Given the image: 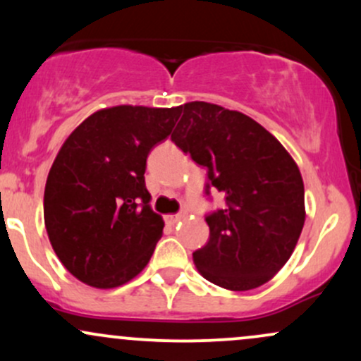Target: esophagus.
<instances>
[{
    "label": "esophagus",
    "mask_w": 361,
    "mask_h": 361,
    "mask_svg": "<svg viewBox=\"0 0 361 361\" xmlns=\"http://www.w3.org/2000/svg\"><path fill=\"white\" fill-rule=\"evenodd\" d=\"M185 217H186V210H181V212H178V214H175V215H168L166 221L171 222V224H176V222L183 221Z\"/></svg>",
    "instance_id": "34e87169"
}]
</instances>
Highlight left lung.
<instances>
[{"instance_id":"obj_1","label":"left lung","mask_w":361,"mask_h":361,"mask_svg":"<svg viewBox=\"0 0 361 361\" xmlns=\"http://www.w3.org/2000/svg\"><path fill=\"white\" fill-rule=\"evenodd\" d=\"M171 140L207 168L226 207L205 215L210 238L193 252L200 275L244 292L267 283L292 256L305 222L304 181L287 149L256 120L205 102L181 105Z\"/></svg>"}]
</instances>
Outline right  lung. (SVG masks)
Here are the masks:
<instances>
[{
  "label": "right lung",
  "instance_id": "add662e5",
  "mask_svg": "<svg viewBox=\"0 0 361 361\" xmlns=\"http://www.w3.org/2000/svg\"><path fill=\"white\" fill-rule=\"evenodd\" d=\"M181 106L118 105L90 115L54 159L44 221L66 270L94 288L137 276L163 235L146 188L151 149L171 134Z\"/></svg>",
  "mask_w": 361,
  "mask_h": 361
}]
</instances>
